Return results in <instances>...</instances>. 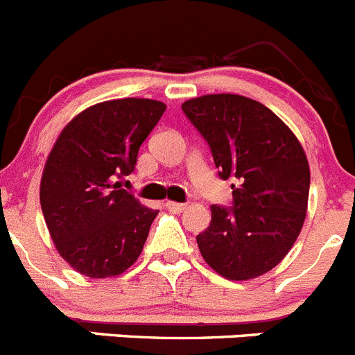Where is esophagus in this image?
Masks as SVG:
<instances>
[{
    "instance_id": "esophagus-1",
    "label": "esophagus",
    "mask_w": 355,
    "mask_h": 355,
    "mask_svg": "<svg viewBox=\"0 0 355 355\" xmlns=\"http://www.w3.org/2000/svg\"><path fill=\"white\" fill-rule=\"evenodd\" d=\"M165 206H167V209H168V211H172V213H183V211L187 209V204H181V202H171V200H168V202L165 204Z\"/></svg>"
}]
</instances>
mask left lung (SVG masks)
I'll return each instance as SVG.
<instances>
[{
  "mask_svg": "<svg viewBox=\"0 0 355 355\" xmlns=\"http://www.w3.org/2000/svg\"><path fill=\"white\" fill-rule=\"evenodd\" d=\"M183 112L213 153L218 175L232 180V207L211 206L197 236L207 264L227 279H252L278 266L303 229L310 165L292 130L241 95L187 100Z\"/></svg>",
  "mask_w": 355,
  "mask_h": 355,
  "instance_id": "obj_1",
  "label": "left lung"
}]
</instances>
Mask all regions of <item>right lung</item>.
I'll return each mask as SVG.
<instances>
[{
    "instance_id": "obj_1",
    "label": "right lung",
    "mask_w": 355,
    "mask_h": 355,
    "mask_svg": "<svg viewBox=\"0 0 355 355\" xmlns=\"http://www.w3.org/2000/svg\"><path fill=\"white\" fill-rule=\"evenodd\" d=\"M167 105L119 98L87 107L52 146L40 204L58 253L77 272L109 278L139 259L158 211L119 187Z\"/></svg>"
}]
</instances>
